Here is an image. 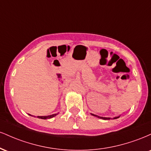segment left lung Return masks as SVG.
I'll list each match as a JSON object with an SVG mask.
<instances>
[{
  "label": "left lung",
  "instance_id": "1",
  "mask_svg": "<svg viewBox=\"0 0 151 151\" xmlns=\"http://www.w3.org/2000/svg\"><path fill=\"white\" fill-rule=\"evenodd\" d=\"M91 115L94 116H96V117H99V118H100V119H104V120H106V119H110V118H106V117H99V116H97V115H94V114H91ZM118 118H119V117H115V118H114V119H118Z\"/></svg>",
  "mask_w": 151,
  "mask_h": 151
}]
</instances>
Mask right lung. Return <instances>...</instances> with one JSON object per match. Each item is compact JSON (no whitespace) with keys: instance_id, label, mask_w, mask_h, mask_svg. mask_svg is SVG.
Instances as JSON below:
<instances>
[{"instance_id":"1","label":"right lung","mask_w":151,"mask_h":151,"mask_svg":"<svg viewBox=\"0 0 151 151\" xmlns=\"http://www.w3.org/2000/svg\"><path fill=\"white\" fill-rule=\"evenodd\" d=\"M56 115H58V114H52V115H50V116H37V117L39 118V119H51V118L55 116Z\"/></svg>"}]
</instances>
